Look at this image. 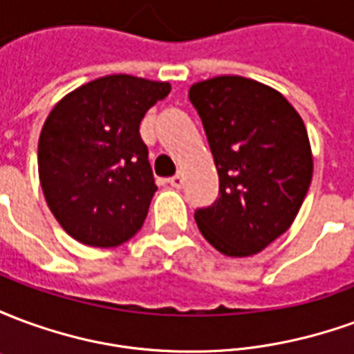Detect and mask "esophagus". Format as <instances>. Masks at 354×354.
Listing matches in <instances>:
<instances>
[{
  "label": "esophagus",
  "mask_w": 354,
  "mask_h": 354,
  "mask_svg": "<svg viewBox=\"0 0 354 354\" xmlns=\"http://www.w3.org/2000/svg\"><path fill=\"white\" fill-rule=\"evenodd\" d=\"M169 184L172 185V187L180 189V187H182V184H184V176H182V174H176V176L169 178Z\"/></svg>",
  "instance_id": "obj_1"
}]
</instances>
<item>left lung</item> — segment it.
Listing matches in <instances>:
<instances>
[{
    "label": "left lung",
    "mask_w": 354,
    "mask_h": 354,
    "mask_svg": "<svg viewBox=\"0 0 354 354\" xmlns=\"http://www.w3.org/2000/svg\"><path fill=\"white\" fill-rule=\"evenodd\" d=\"M220 176V199L195 212L203 237L248 258L290 230L313 178L304 119L277 88L218 75L189 88Z\"/></svg>",
    "instance_id": "8db88e82"
}]
</instances>
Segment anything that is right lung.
I'll return each mask as SVG.
<instances>
[{
  "label": "right lung",
  "instance_id": "add662e5",
  "mask_svg": "<svg viewBox=\"0 0 354 354\" xmlns=\"http://www.w3.org/2000/svg\"><path fill=\"white\" fill-rule=\"evenodd\" d=\"M169 93L167 81L113 73L50 109L37 146L39 184L70 237L111 248L138 233L157 192L140 123Z\"/></svg>",
  "mask_w": 354,
  "mask_h": 354
}]
</instances>
